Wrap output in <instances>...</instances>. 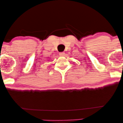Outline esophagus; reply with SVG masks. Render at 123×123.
I'll list each match as a JSON object with an SVG mask.
<instances>
[{"label":"esophagus","instance_id":"34e87169","mask_svg":"<svg viewBox=\"0 0 123 123\" xmlns=\"http://www.w3.org/2000/svg\"><path fill=\"white\" fill-rule=\"evenodd\" d=\"M59 55L60 56H64L65 55V53H64V52H60V53H59Z\"/></svg>","mask_w":123,"mask_h":123}]
</instances>
